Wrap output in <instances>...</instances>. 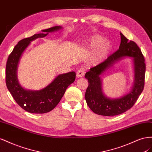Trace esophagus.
Masks as SVG:
<instances>
[{"instance_id":"1","label":"esophagus","mask_w":152,"mask_h":152,"mask_svg":"<svg viewBox=\"0 0 152 152\" xmlns=\"http://www.w3.org/2000/svg\"><path fill=\"white\" fill-rule=\"evenodd\" d=\"M84 74H85V71L83 70V69H80L78 71H77L76 72V76L77 77H81L84 76Z\"/></svg>"}]
</instances>
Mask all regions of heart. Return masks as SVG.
<instances>
[{
    "instance_id": "1",
    "label": "heart",
    "mask_w": 152,
    "mask_h": 152,
    "mask_svg": "<svg viewBox=\"0 0 152 152\" xmlns=\"http://www.w3.org/2000/svg\"><path fill=\"white\" fill-rule=\"evenodd\" d=\"M104 38L96 34L90 39L89 48L95 49V51L91 58L90 62L92 64L97 65L101 63L104 59L111 50V44L110 41H104Z\"/></svg>"
}]
</instances>
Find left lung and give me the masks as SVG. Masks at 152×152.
<instances>
[{
	"label": "left lung",
	"instance_id": "8db88e82",
	"mask_svg": "<svg viewBox=\"0 0 152 152\" xmlns=\"http://www.w3.org/2000/svg\"><path fill=\"white\" fill-rule=\"evenodd\" d=\"M121 42L119 49L104 62L90 69L85 74L88 86L85 92L86 104L95 114L115 116L131 108L144 88L146 66L140 48L120 33ZM132 58L134 66V83L129 92L118 98H110L103 93L101 76L114 65L125 58Z\"/></svg>",
	"mask_w": 152,
	"mask_h": 152
}]
</instances>
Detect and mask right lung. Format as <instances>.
<instances>
[{"label": "right lung", "instance_id": "obj_1", "mask_svg": "<svg viewBox=\"0 0 152 152\" xmlns=\"http://www.w3.org/2000/svg\"><path fill=\"white\" fill-rule=\"evenodd\" d=\"M61 29V26H55L42 30V33L23 39L18 42L8 57L6 68L7 89L17 104L24 110L31 113H46L54 109L61 100L67 88L75 80V72L60 74L49 85L39 90L25 89L18 81L17 76L18 64L23 52L31 42Z\"/></svg>", "mask_w": 152, "mask_h": 152}]
</instances>
